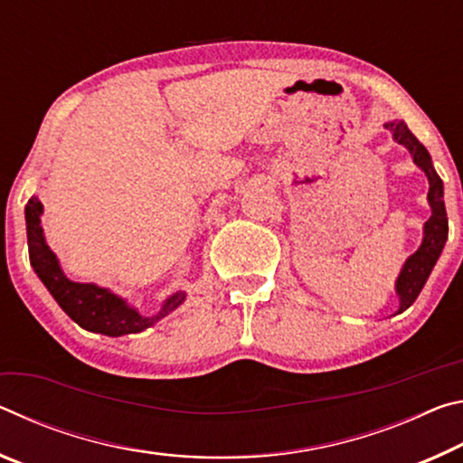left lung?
Instances as JSON below:
<instances>
[{"mask_svg":"<svg viewBox=\"0 0 463 463\" xmlns=\"http://www.w3.org/2000/svg\"><path fill=\"white\" fill-rule=\"evenodd\" d=\"M383 127L392 133L393 141L411 151L412 162L419 165L429 180L427 201L430 207V217L422 225V241L419 250L408 256L406 262L402 264V270H400V275L396 279V293L400 299L396 314H402L412 306L414 299L419 298L430 270L435 269L439 256H441L445 248L449 223H447V211L443 201V180L439 178V174L435 172V165L433 160H430L427 147L414 137L404 120H390V123H385Z\"/></svg>","mask_w":463,"mask_h":463,"instance_id":"obj_1","label":"left lung"}]
</instances>
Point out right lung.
I'll list each match as a JSON object with an SVG mask.
<instances>
[{
    "label": "right lung",
    "mask_w": 463,
    "mask_h": 463,
    "mask_svg": "<svg viewBox=\"0 0 463 463\" xmlns=\"http://www.w3.org/2000/svg\"><path fill=\"white\" fill-rule=\"evenodd\" d=\"M24 215L28 256L36 277L47 287L52 299L59 303V307L83 330L98 332V335L104 336L137 335V332L147 330L149 326L160 322L162 317L174 312L186 299L184 291H176L162 301L160 312L154 316H143L137 307H133L127 299L106 289V287L71 281L61 269L57 254L52 252L47 240H44V230L41 225L43 203L39 201V196H30Z\"/></svg>",
    "instance_id": "right-lung-1"
}]
</instances>
